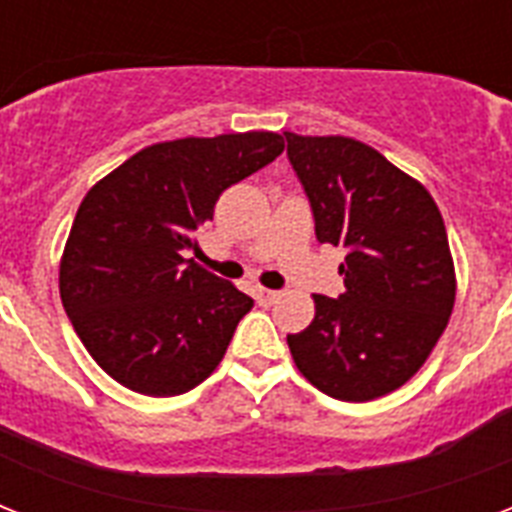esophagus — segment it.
<instances>
[{
  "instance_id": "obj_1",
  "label": "esophagus",
  "mask_w": 512,
  "mask_h": 512,
  "mask_svg": "<svg viewBox=\"0 0 512 512\" xmlns=\"http://www.w3.org/2000/svg\"><path fill=\"white\" fill-rule=\"evenodd\" d=\"M255 295H257V303H260V305H271V303H276V300H279V292H276V289L257 287Z\"/></svg>"
}]
</instances>
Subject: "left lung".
<instances>
[{
    "label": "left lung",
    "instance_id": "8db88e82",
    "mask_svg": "<svg viewBox=\"0 0 512 512\" xmlns=\"http://www.w3.org/2000/svg\"><path fill=\"white\" fill-rule=\"evenodd\" d=\"M284 138L316 239L348 252L345 292L313 295L316 316L287 335L289 350L321 393L372 401L412 380L449 324L457 279L444 217L420 180L361 140Z\"/></svg>",
    "mask_w": 512,
    "mask_h": 512
}]
</instances>
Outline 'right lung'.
Wrapping results in <instances>:
<instances>
[{"label": "right lung", "mask_w": 512, "mask_h": 512, "mask_svg": "<svg viewBox=\"0 0 512 512\" xmlns=\"http://www.w3.org/2000/svg\"><path fill=\"white\" fill-rule=\"evenodd\" d=\"M281 151L276 132L167 140L87 191L60 257V300L108 377L180 396L215 372L252 297L188 252L220 193Z\"/></svg>", "instance_id": "1"}]
</instances>
